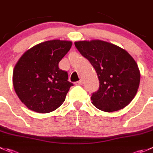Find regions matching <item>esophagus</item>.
<instances>
[{"mask_svg":"<svg viewBox=\"0 0 153 153\" xmlns=\"http://www.w3.org/2000/svg\"><path fill=\"white\" fill-rule=\"evenodd\" d=\"M82 84H83V81H82V80H80V81H76V82L75 83V85H78V86H80V85H82Z\"/></svg>","mask_w":153,"mask_h":153,"instance_id":"esophagus-1","label":"esophagus"}]
</instances>
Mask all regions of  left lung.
Wrapping results in <instances>:
<instances>
[{
    "mask_svg": "<svg viewBox=\"0 0 153 153\" xmlns=\"http://www.w3.org/2000/svg\"><path fill=\"white\" fill-rule=\"evenodd\" d=\"M75 45L97 73L99 87L92 94L93 105L105 112L127 106L140 84V71L132 57L120 47L102 40L79 41Z\"/></svg>",
    "mask_w": 153,
    "mask_h": 153,
    "instance_id": "left-lung-1",
    "label": "left lung"
}]
</instances>
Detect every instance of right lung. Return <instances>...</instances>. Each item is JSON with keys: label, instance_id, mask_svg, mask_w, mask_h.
I'll return each instance as SVG.
<instances>
[{"label": "right lung", "instance_id": "add662e5", "mask_svg": "<svg viewBox=\"0 0 153 153\" xmlns=\"http://www.w3.org/2000/svg\"><path fill=\"white\" fill-rule=\"evenodd\" d=\"M72 47V42L46 41L27 50L13 71V87L30 110L45 114L58 108L73 84L59 63Z\"/></svg>", "mask_w": 153, "mask_h": 153}]
</instances>
